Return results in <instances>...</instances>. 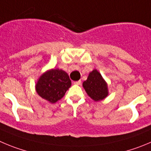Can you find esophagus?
Instances as JSON below:
<instances>
[{"label": "esophagus", "mask_w": 151, "mask_h": 151, "mask_svg": "<svg viewBox=\"0 0 151 151\" xmlns=\"http://www.w3.org/2000/svg\"><path fill=\"white\" fill-rule=\"evenodd\" d=\"M74 83L75 84V85H80V83H81V81H80V80H78V81H75V82H74Z\"/></svg>", "instance_id": "34e87169"}]
</instances>
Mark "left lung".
<instances>
[{"mask_svg": "<svg viewBox=\"0 0 151 151\" xmlns=\"http://www.w3.org/2000/svg\"><path fill=\"white\" fill-rule=\"evenodd\" d=\"M83 86L87 95L96 102L102 101L109 95L107 83L97 69L89 73L87 80L83 83Z\"/></svg>", "mask_w": 151, "mask_h": 151, "instance_id": "obj_1", "label": "left lung"}]
</instances>
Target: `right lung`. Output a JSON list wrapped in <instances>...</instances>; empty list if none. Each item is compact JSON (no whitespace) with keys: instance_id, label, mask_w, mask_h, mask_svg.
Instances as JSON below:
<instances>
[{"instance_id":"1","label":"right lung","mask_w":151,"mask_h":151,"mask_svg":"<svg viewBox=\"0 0 151 151\" xmlns=\"http://www.w3.org/2000/svg\"><path fill=\"white\" fill-rule=\"evenodd\" d=\"M71 86V81L65 71L52 68L39 77L35 87L41 98L50 104H54L64 97Z\"/></svg>"}]
</instances>
